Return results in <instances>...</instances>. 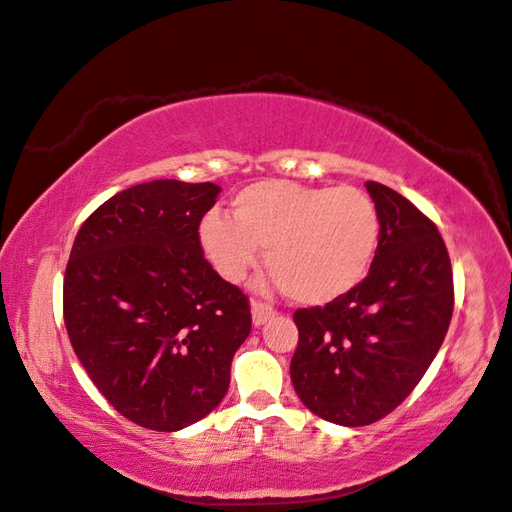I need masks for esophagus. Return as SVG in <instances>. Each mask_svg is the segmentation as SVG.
I'll return each mask as SVG.
<instances>
[{"label": "esophagus", "instance_id": "esophagus-1", "mask_svg": "<svg viewBox=\"0 0 512 512\" xmlns=\"http://www.w3.org/2000/svg\"><path fill=\"white\" fill-rule=\"evenodd\" d=\"M250 310H253V323L255 325H264L270 317H275V312H277L273 306H270V303L259 301V299L250 301Z\"/></svg>", "mask_w": 512, "mask_h": 512}]
</instances>
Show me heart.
Wrapping results in <instances>:
<instances>
[{
  "mask_svg": "<svg viewBox=\"0 0 512 512\" xmlns=\"http://www.w3.org/2000/svg\"><path fill=\"white\" fill-rule=\"evenodd\" d=\"M231 216L211 211L198 228L202 253L217 275L237 284L266 248V266L281 290L310 306L361 284L380 237L374 200L354 187L255 182L235 195Z\"/></svg>",
  "mask_w": 512,
  "mask_h": 512,
  "instance_id": "1",
  "label": "heart"
}]
</instances>
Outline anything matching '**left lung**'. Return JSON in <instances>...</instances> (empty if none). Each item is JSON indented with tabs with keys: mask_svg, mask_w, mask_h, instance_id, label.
Here are the masks:
<instances>
[{
	"mask_svg": "<svg viewBox=\"0 0 512 512\" xmlns=\"http://www.w3.org/2000/svg\"><path fill=\"white\" fill-rule=\"evenodd\" d=\"M380 217L372 268L325 306L295 312L297 396L319 418L365 427L394 411L436 358L453 314L451 259L438 226L407 198L365 182Z\"/></svg>",
	"mask_w": 512,
	"mask_h": 512,
	"instance_id": "8db88e82",
	"label": "left lung"
}]
</instances>
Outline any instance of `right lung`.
Returning <instances> with one entry per match:
<instances>
[{"label": "right lung", "instance_id": "obj_1", "mask_svg": "<svg viewBox=\"0 0 512 512\" xmlns=\"http://www.w3.org/2000/svg\"><path fill=\"white\" fill-rule=\"evenodd\" d=\"M222 189L154 180L103 202L76 233L63 277L74 354L138 427L178 431L220 405L248 297L206 262L198 228Z\"/></svg>", "mask_w": 512, "mask_h": 512}]
</instances>
